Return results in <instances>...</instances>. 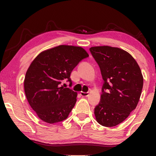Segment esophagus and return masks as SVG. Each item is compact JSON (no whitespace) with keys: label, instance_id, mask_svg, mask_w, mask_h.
<instances>
[{"label":"esophagus","instance_id":"34e87169","mask_svg":"<svg viewBox=\"0 0 156 156\" xmlns=\"http://www.w3.org/2000/svg\"><path fill=\"white\" fill-rule=\"evenodd\" d=\"M80 95L83 97H86V96H87L88 95H89V93L88 92H83V91H81L80 92Z\"/></svg>","mask_w":156,"mask_h":156}]
</instances>
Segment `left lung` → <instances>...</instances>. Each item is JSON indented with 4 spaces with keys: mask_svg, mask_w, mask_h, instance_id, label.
Here are the masks:
<instances>
[{
    "mask_svg": "<svg viewBox=\"0 0 156 156\" xmlns=\"http://www.w3.org/2000/svg\"><path fill=\"white\" fill-rule=\"evenodd\" d=\"M89 50L104 80L94 114L100 125L112 127L123 122L136 109L143 76L136 60L125 50L109 46L92 47Z\"/></svg>",
    "mask_w": 156,
    "mask_h": 156,
    "instance_id": "left-lung-1",
    "label": "left lung"
}]
</instances>
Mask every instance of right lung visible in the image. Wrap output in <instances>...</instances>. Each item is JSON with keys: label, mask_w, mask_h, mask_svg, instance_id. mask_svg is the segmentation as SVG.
I'll list each match as a JSON object with an SVG mask.
<instances>
[{"label": "right lung", "mask_w": 156, "mask_h": 156, "mask_svg": "<svg viewBox=\"0 0 156 156\" xmlns=\"http://www.w3.org/2000/svg\"><path fill=\"white\" fill-rule=\"evenodd\" d=\"M89 54L80 47L59 45L42 51L26 72L24 89L29 104L44 122L65 120L76 102L77 92L65 88L62 82Z\"/></svg>", "instance_id": "right-lung-1"}]
</instances>
